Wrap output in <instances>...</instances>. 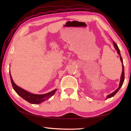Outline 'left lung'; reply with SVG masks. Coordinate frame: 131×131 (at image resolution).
<instances>
[{
    "mask_svg": "<svg viewBox=\"0 0 131 131\" xmlns=\"http://www.w3.org/2000/svg\"><path fill=\"white\" fill-rule=\"evenodd\" d=\"M113 43H114V47L115 49L117 51V52L118 53V54H119L120 56V60L121 61V63H122V74H121V78H120V84H119V86H118V88L114 91V92H113V93H112L111 94L108 95V96H106V99L108 98H110L111 97H113L115 94L118 91V90H119L120 89V88H121V86H122L123 85V83H124V80H125V71H124V64H123V60H122V57L121 56V54H120V50L119 49H118V46L116 44V43L114 41H113Z\"/></svg>",
    "mask_w": 131,
    "mask_h": 131,
    "instance_id": "1",
    "label": "left lung"
}]
</instances>
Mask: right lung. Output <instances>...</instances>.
Masks as SVG:
<instances>
[{
  "mask_svg": "<svg viewBox=\"0 0 131 131\" xmlns=\"http://www.w3.org/2000/svg\"><path fill=\"white\" fill-rule=\"evenodd\" d=\"M10 77L12 86H13V89L16 91V92L19 96H21L22 98L24 99L25 100L31 104H40L41 103L49 100L50 97L53 96L57 91V89H55L49 93L43 94H36L31 93L30 92H27V91L22 89V88H19V87H18L15 84V83L14 82L13 79H12L10 72Z\"/></svg>",
  "mask_w": 131,
  "mask_h": 131,
  "instance_id": "right-lung-1",
  "label": "right lung"
}]
</instances>
